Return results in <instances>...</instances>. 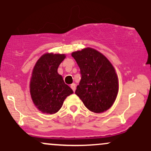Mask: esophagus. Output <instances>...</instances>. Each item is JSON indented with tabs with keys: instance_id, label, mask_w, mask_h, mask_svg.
Returning a JSON list of instances; mask_svg holds the SVG:
<instances>
[{
	"instance_id": "34e87169",
	"label": "esophagus",
	"mask_w": 151,
	"mask_h": 151,
	"mask_svg": "<svg viewBox=\"0 0 151 151\" xmlns=\"http://www.w3.org/2000/svg\"><path fill=\"white\" fill-rule=\"evenodd\" d=\"M70 87L72 88V89L74 91H75V89H76V84H71Z\"/></svg>"
}]
</instances>
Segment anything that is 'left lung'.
Instances as JSON below:
<instances>
[{"label":"left lung","instance_id":"left-lung-1","mask_svg":"<svg viewBox=\"0 0 151 151\" xmlns=\"http://www.w3.org/2000/svg\"><path fill=\"white\" fill-rule=\"evenodd\" d=\"M81 79L75 93L93 113H102L114 104L119 92V79L113 65L103 54L91 47L73 52Z\"/></svg>","mask_w":151,"mask_h":151}]
</instances>
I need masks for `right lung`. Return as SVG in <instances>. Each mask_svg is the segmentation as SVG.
Segmentation results:
<instances>
[{"instance_id": "right-lung-1", "label": "right lung", "mask_w": 151, "mask_h": 151, "mask_svg": "<svg viewBox=\"0 0 151 151\" xmlns=\"http://www.w3.org/2000/svg\"><path fill=\"white\" fill-rule=\"evenodd\" d=\"M65 54L45 53L36 62L30 81V93L37 109L44 114L57 113L73 91L65 84L58 69Z\"/></svg>"}]
</instances>
